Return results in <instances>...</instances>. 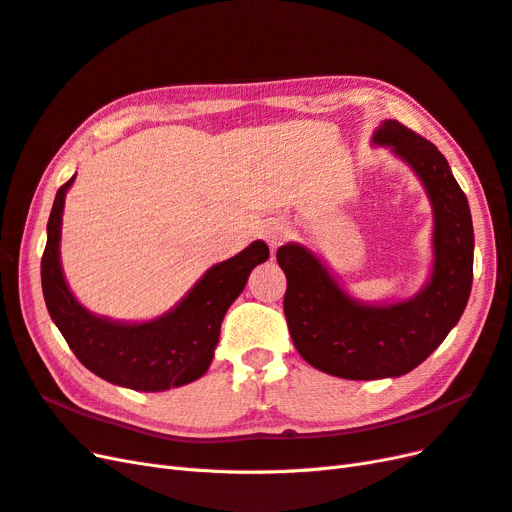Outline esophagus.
I'll use <instances>...</instances> for the list:
<instances>
[{
    "mask_svg": "<svg viewBox=\"0 0 512 512\" xmlns=\"http://www.w3.org/2000/svg\"><path fill=\"white\" fill-rule=\"evenodd\" d=\"M261 236H264V240L268 242L272 251H276V248H279L287 240V227L281 221H272V223L264 225V229H261Z\"/></svg>",
    "mask_w": 512,
    "mask_h": 512,
    "instance_id": "1",
    "label": "esophagus"
}]
</instances>
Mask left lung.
<instances>
[{
	"instance_id": "8db88e82",
	"label": "left lung",
	"mask_w": 512,
	"mask_h": 512,
	"mask_svg": "<svg viewBox=\"0 0 512 512\" xmlns=\"http://www.w3.org/2000/svg\"><path fill=\"white\" fill-rule=\"evenodd\" d=\"M373 143L410 165L433 208V266L418 294L399 302L349 296L311 248L287 242L283 309L291 341L311 367L343 379L399 377L425 362L461 319L472 291L474 227L467 197L433 143L386 120Z\"/></svg>"
}]
</instances>
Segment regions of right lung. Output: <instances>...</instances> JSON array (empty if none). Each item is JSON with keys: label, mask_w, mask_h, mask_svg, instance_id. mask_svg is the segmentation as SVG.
I'll return each instance as SVG.
<instances>
[{"label": "right lung", "mask_w": 512, "mask_h": 512, "mask_svg": "<svg viewBox=\"0 0 512 512\" xmlns=\"http://www.w3.org/2000/svg\"><path fill=\"white\" fill-rule=\"evenodd\" d=\"M72 182L75 175L55 195L40 264L49 315L72 354L85 369L130 390L160 392L195 382L210 367L231 302L242 294L251 270L270 257L266 242L255 240L236 257L212 266L156 319L130 324L94 315L70 291L60 261L62 214Z\"/></svg>", "instance_id": "1"}]
</instances>
